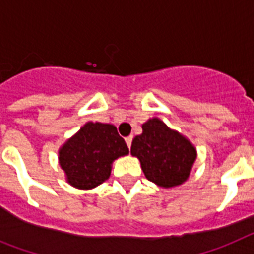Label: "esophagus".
Returning <instances> with one entry per match:
<instances>
[{
    "instance_id": "esophagus-1",
    "label": "esophagus",
    "mask_w": 254,
    "mask_h": 254,
    "mask_svg": "<svg viewBox=\"0 0 254 254\" xmlns=\"http://www.w3.org/2000/svg\"><path fill=\"white\" fill-rule=\"evenodd\" d=\"M125 142H127V147H129V149H130V147H131V142H133V136L131 135L127 136V138H125Z\"/></svg>"
}]
</instances>
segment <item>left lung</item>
<instances>
[{"label":"left lung","mask_w":254,"mask_h":254,"mask_svg":"<svg viewBox=\"0 0 254 254\" xmlns=\"http://www.w3.org/2000/svg\"><path fill=\"white\" fill-rule=\"evenodd\" d=\"M142 129L131 143V154L139 158L145 178L164 188L184 183L197 157L191 143L158 119L148 120Z\"/></svg>","instance_id":"1"}]
</instances>
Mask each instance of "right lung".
<instances>
[{"label":"right lung","instance_id":"1","mask_svg":"<svg viewBox=\"0 0 254 254\" xmlns=\"http://www.w3.org/2000/svg\"><path fill=\"white\" fill-rule=\"evenodd\" d=\"M129 153L114 125L87 123L60 149V165L67 182L90 189L109 179L112 161Z\"/></svg>","mask_w":254,"mask_h":254}]
</instances>
